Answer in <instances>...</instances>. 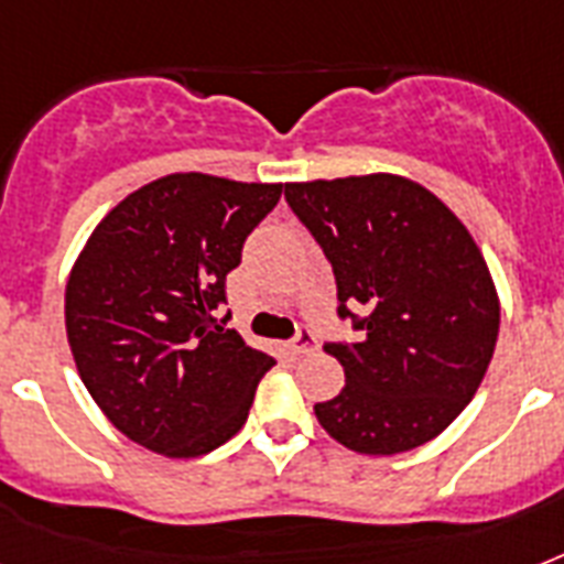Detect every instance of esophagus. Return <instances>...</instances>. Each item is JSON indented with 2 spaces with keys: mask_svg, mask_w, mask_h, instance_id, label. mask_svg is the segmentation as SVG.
Listing matches in <instances>:
<instances>
[{
  "mask_svg": "<svg viewBox=\"0 0 564 564\" xmlns=\"http://www.w3.org/2000/svg\"><path fill=\"white\" fill-rule=\"evenodd\" d=\"M318 348V339L316 334L310 330V327H304V330H299V336L290 343V351L295 354V357H307V354H313Z\"/></svg>",
  "mask_w": 564,
  "mask_h": 564,
  "instance_id": "obj_1",
  "label": "esophagus"
}]
</instances>
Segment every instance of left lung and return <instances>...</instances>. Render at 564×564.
<instances>
[{"label": "left lung", "mask_w": 564, "mask_h": 564, "mask_svg": "<svg viewBox=\"0 0 564 564\" xmlns=\"http://www.w3.org/2000/svg\"><path fill=\"white\" fill-rule=\"evenodd\" d=\"M286 202L334 265L339 316L360 343H330L343 392L318 424L357 454L392 456L436 438L489 369L500 301L456 213L415 181L375 172L286 184Z\"/></svg>", "instance_id": "obj_1"}]
</instances>
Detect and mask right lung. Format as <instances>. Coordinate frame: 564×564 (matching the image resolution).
I'll return each instance as SVG.
<instances>
[{
  "instance_id": "add662e5",
  "label": "right lung",
  "mask_w": 564,
  "mask_h": 564,
  "mask_svg": "<svg viewBox=\"0 0 564 564\" xmlns=\"http://www.w3.org/2000/svg\"><path fill=\"white\" fill-rule=\"evenodd\" d=\"M283 184L175 172L126 195L66 281V339L119 433L170 459L225 445L272 369L219 318L225 274Z\"/></svg>"
}]
</instances>
